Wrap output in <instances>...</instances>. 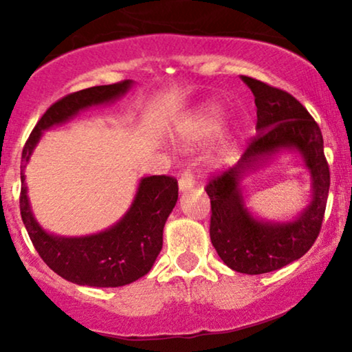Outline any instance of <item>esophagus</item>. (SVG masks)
I'll return each instance as SVG.
<instances>
[{"instance_id": "34e87169", "label": "esophagus", "mask_w": 352, "mask_h": 352, "mask_svg": "<svg viewBox=\"0 0 352 352\" xmlns=\"http://www.w3.org/2000/svg\"><path fill=\"white\" fill-rule=\"evenodd\" d=\"M194 184H195V177L190 173V170L182 171V175L179 177V189L181 190L190 189V187H194Z\"/></svg>"}]
</instances>
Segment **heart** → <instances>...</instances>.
Segmentation results:
<instances>
[{"instance_id":"obj_1","label":"heart","mask_w":352,"mask_h":352,"mask_svg":"<svg viewBox=\"0 0 352 352\" xmlns=\"http://www.w3.org/2000/svg\"><path fill=\"white\" fill-rule=\"evenodd\" d=\"M216 123H218V112H216L214 109H210L208 112L204 113V117L200 118L199 122V128L201 129L204 133H208V131H213L216 128ZM219 157H229V148L228 147H223L219 151Z\"/></svg>"}]
</instances>
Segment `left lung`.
Segmentation results:
<instances>
[{"mask_svg":"<svg viewBox=\"0 0 352 352\" xmlns=\"http://www.w3.org/2000/svg\"><path fill=\"white\" fill-rule=\"evenodd\" d=\"M256 104L258 134L248 142L239 163L206 182L211 201L210 237L219 258L243 274L277 271L301 258L319 237L330 189V170L319 124L290 93L240 76ZM280 148H296L313 176V200L298 220L285 225L261 223L244 208L238 182L263 157Z\"/></svg>","mask_w":352,"mask_h":352,"instance_id":"left-lung-1","label":"left lung"}]
</instances>
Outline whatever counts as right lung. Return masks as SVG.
Returning <instances> with one entry per match:
<instances>
[{"mask_svg":"<svg viewBox=\"0 0 352 352\" xmlns=\"http://www.w3.org/2000/svg\"><path fill=\"white\" fill-rule=\"evenodd\" d=\"M131 81L93 86L67 94L43 113L22 151L21 214L33 247L43 261L65 280L88 287H122L151 271L163 245V228L177 201L176 177H144L131 208L109 230L88 237H56L40 228L27 199L25 165L41 133L59 124L81 109L109 102L124 94Z\"/></svg>","mask_w":352,"mask_h":352,"instance_id":"1","label":"right lung"}]
</instances>
